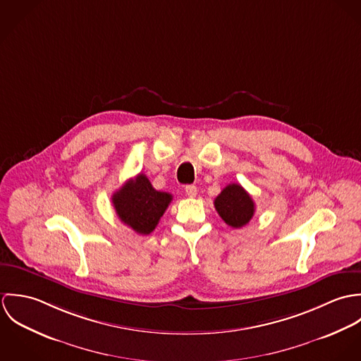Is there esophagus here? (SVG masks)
Listing matches in <instances>:
<instances>
[{
    "label": "esophagus",
    "instance_id": "obj_1",
    "mask_svg": "<svg viewBox=\"0 0 361 361\" xmlns=\"http://www.w3.org/2000/svg\"><path fill=\"white\" fill-rule=\"evenodd\" d=\"M185 192H186V195H188L189 197H196V195H197V188H196L195 185H188V186L185 188Z\"/></svg>",
    "mask_w": 361,
    "mask_h": 361
}]
</instances>
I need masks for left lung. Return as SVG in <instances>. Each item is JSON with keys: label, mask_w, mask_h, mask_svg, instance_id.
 Returning a JSON list of instances; mask_svg holds the SVG:
<instances>
[{"label": "left lung", "mask_w": 361, "mask_h": 361, "mask_svg": "<svg viewBox=\"0 0 361 361\" xmlns=\"http://www.w3.org/2000/svg\"><path fill=\"white\" fill-rule=\"evenodd\" d=\"M219 216L232 228H242L255 215V202L252 196L238 183L228 185L214 200Z\"/></svg>", "instance_id": "1"}]
</instances>
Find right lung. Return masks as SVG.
I'll return each instance as SVG.
<instances>
[{
    "label": "right lung",
    "mask_w": 361,
    "mask_h": 361,
    "mask_svg": "<svg viewBox=\"0 0 361 361\" xmlns=\"http://www.w3.org/2000/svg\"><path fill=\"white\" fill-rule=\"evenodd\" d=\"M172 202V195L158 192L145 173L129 179L112 195L119 219L140 235L152 233Z\"/></svg>",
    "instance_id": "add662e5"
}]
</instances>
